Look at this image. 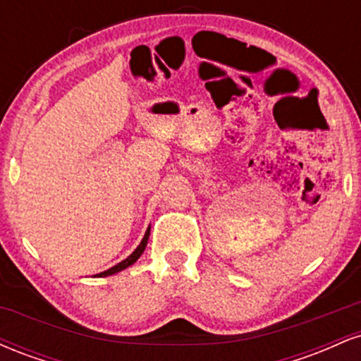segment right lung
I'll use <instances>...</instances> for the list:
<instances>
[{
	"label": "right lung",
	"mask_w": 361,
	"mask_h": 361,
	"mask_svg": "<svg viewBox=\"0 0 361 361\" xmlns=\"http://www.w3.org/2000/svg\"><path fill=\"white\" fill-rule=\"evenodd\" d=\"M149 231H151V229H147V231H146V234H144L142 241H140V244L137 246V250H135L134 252H132V255L128 256L127 259H123L122 263L115 264V267H114V268H110V270H106V271H103V273H98L97 276H109V275H114V273H118V271L126 270L127 267H130V264H134L135 261L139 259V256L142 255L144 250H146V246H147V239H149Z\"/></svg>",
	"instance_id": "right-lung-1"
}]
</instances>
